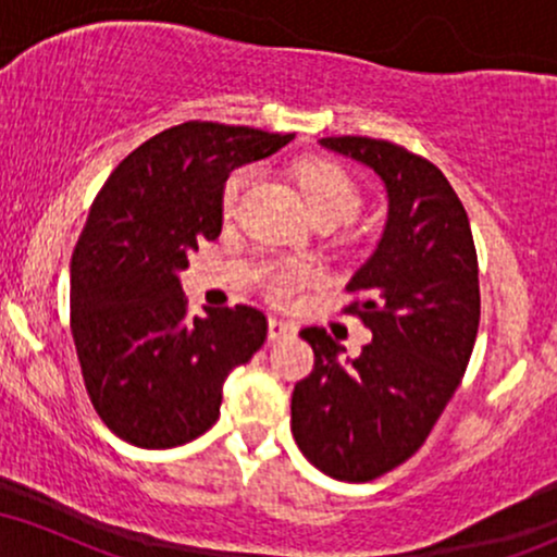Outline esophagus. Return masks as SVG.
Listing matches in <instances>:
<instances>
[{
	"label": "esophagus",
	"instance_id": "1",
	"mask_svg": "<svg viewBox=\"0 0 557 557\" xmlns=\"http://www.w3.org/2000/svg\"><path fill=\"white\" fill-rule=\"evenodd\" d=\"M296 335V327H293L290 322H283V319L272 317L270 319V341L277 343V341H285V337H293Z\"/></svg>",
	"mask_w": 557,
	"mask_h": 557
}]
</instances>
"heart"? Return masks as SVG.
Returning <instances> with one entry per match:
<instances>
[{"mask_svg":"<svg viewBox=\"0 0 557 557\" xmlns=\"http://www.w3.org/2000/svg\"><path fill=\"white\" fill-rule=\"evenodd\" d=\"M248 183H251V172L240 170L235 172L233 177L225 183V190H222V207L230 214L235 207H238L240 196L246 194ZM298 183L300 190H304L306 207L309 212H337L343 216H350L359 207V190H356L354 181H350L345 172L337 168V164L324 162V159H309L298 168ZM304 270L300 267H280L277 272L272 274V293L277 296H287L300 285L304 280Z\"/></svg>","mask_w":557,"mask_h":557,"instance_id":"heart-1","label":"heart"}]
</instances>
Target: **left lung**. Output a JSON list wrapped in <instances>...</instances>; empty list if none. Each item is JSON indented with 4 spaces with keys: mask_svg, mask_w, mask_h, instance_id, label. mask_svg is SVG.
Returning a JSON list of instances; mask_svg holds the SVG:
<instances>
[{
    "mask_svg": "<svg viewBox=\"0 0 557 557\" xmlns=\"http://www.w3.org/2000/svg\"><path fill=\"white\" fill-rule=\"evenodd\" d=\"M380 177L387 220L350 277V314L372 330L359 359L322 327L300 330L314 369L293 389L290 430L319 471L369 482L413 456L461 385L479 330L469 216L432 162L389 140L319 138Z\"/></svg>",
    "mask_w": 557,
    "mask_h": 557,
    "instance_id": "1",
    "label": "left lung"
}]
</instances>
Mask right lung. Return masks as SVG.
<instances>
[{
    "label": "right lung",
    "instance_id": "add662e5",
    "mask_svg": "<svg viewBox=\"0 0 557 557\" xmlns=\"http://www.w3.org/2000/svg\"><path fill=\"white\" fill-rule=\"evenodd\" d=\"M290 140L183 123L127 154L96 196L70 261V327L88 398L125 443L175 447L207 432L227 374L264 345L253 306L190 319L181 272L220 235L230 172Z\"/></svg>",
    "mask_w": 557,
    "mask_h": 557
}]
</instances>
